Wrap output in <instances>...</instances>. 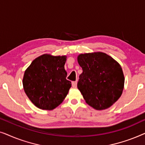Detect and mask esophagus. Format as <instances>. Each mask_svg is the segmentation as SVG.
I'll use <instances>...</instances> for the list:
<instances>
[{
  "label": "esophagus",
  "instance_id": "1",
  "mask_svg": "<svg viewBox=\"0 0 145 145\" xmlns=\"http://www.w3.org/2000/svg\"><path fill=\"white\" fill-rule=\"evenodd\" d=\"M72 86L73 88H76V87L77 86V81H74V82H72Z\"/></svg>",
  "mask_w": 145,
  "mask_h": 145
}]
</instances>
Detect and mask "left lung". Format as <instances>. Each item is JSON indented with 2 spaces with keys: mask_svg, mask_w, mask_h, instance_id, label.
<instances>
[{
  "mask_svg": "<svg viewBox=\"0 0 145 145\" xmlns=\"http://www.w3.org/2000/svg\"><path fill=\"white\" fill-rule=\"evenodd\" d=\"M82 69L77 84L86 104L96 110L110 108L121 96L125 78L120 63L102 52L81 53Z\"/></svg>",
  "mask_w": 145,
  "mask_h": 145,
  "instance_id": "left-lung-1",
  "label": "left lung"
}]
</instances>
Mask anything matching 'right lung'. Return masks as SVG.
Listing matches in <instances>:
<instances>
[{
  "mask_svg": "<svg viewBox=\"0 0 145 145\" xmlns=\"http://www.w3.org/2000/svg\"><path fill=\"white\" fill-rule=\"evenodd\" d=\"M66 55L43 54L35 58L25 71L24 90L37 108L52 110L66 98L71 87V82L66 79Z\"/></svg>",
  "mask_w": 145,
  "mask_h": 145,
  "instance_id": "1",
  "label": "right lung"
}]
</instances>
